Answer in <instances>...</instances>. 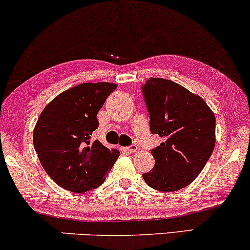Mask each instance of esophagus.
Masks as SVG:
<instances>
[{"instance_id":"1","label":"esophagus","mask_w":250,"mask_h":250,"mask_svg":"<svg viewBox=\"0 0 250 250\" xmlns=\"http://www.w3.org/2000/svg\"><path fill=\"white\" fill-rule=\"evenodd\" d=\"M124 150L127 152H135L136 150H138V146H136L135 145H131L129 146H127V148H125Z\"/></svg>"}]
</instances>
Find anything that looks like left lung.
<instances>
[{"mask_svg": "<svg viewBox=\"0 0 250 250\" xmlns=\"http://www.w3.org/2000/svg\"><path fill=\"white\" fill-rule=\"evenodd\" d=\"M150 132L164 141L151 150L155 166L142 174L152 189L172 192L199 175L215 146V116L206 102L180 84L151 77L141 86Z\"/></svg>", "mask_w": 250, "mask_h": 250, "instance_id": "8db88e82", "label": "left lung"}]
</instances>
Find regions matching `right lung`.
<instances>
[{
  "mask_svg": "<svg viewBox=\"0 0 250 250\" xmlns=\"http://www.w3.org/2000/svg\"><path fill=\"white\" fill-rule=\"evenodd\" d=\"M117 85L83 83L62 92L44 108L34 129V148L47 175L71 192H86L104 182L118 150L99 140L97 115Z\"/></svg>",
  "mask_w": 250,
  "mask_h": 250,
  "instance_id": "1",
  "label": "right lung"
}]
</instances>
